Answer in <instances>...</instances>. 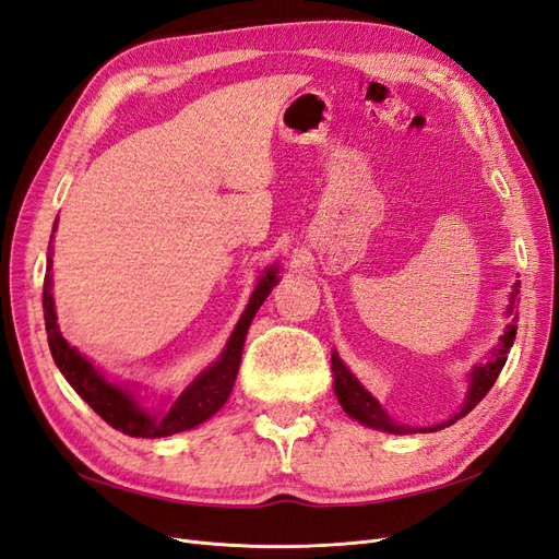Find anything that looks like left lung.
Segmentation results:
<instances>
[{"label":"left lung","mask_w":559,"mask_h":559,"mask_svg":"<svg viewBox=\"0 0 559 559\" xmlns=\"http://www.w3.org/2000/svg\"><path fill=\"white\" fill-rule=\"evenodd\" d=\"M518 286H520V282H515V286H513V294L509 298V308H506V317L513 314V302H515V296L520 294ZM515 331H518V319L513 317L511 324H506L503 335L499 337V345L492 347V352H489L487 361L473 366V370L468 373V392H466L464 403L460 405V411H456L450 419L441 421V425H431V427L399 425V421H394L392 417L384 413L380 401L373 394H370L368 389L357 380V376H354L352 370L343 364V359L337 357V352H333V357H331L333 392L337 396V403L343 405V411L352 419H357L359 425H364V427L378 429V431H384V433H431V431H441V429L454 425L456 419L466 417L485 399L489 389H492L506 359H509V349L513 347Z\"/></svg>","instance_id":"obj_1"}]
</instances>
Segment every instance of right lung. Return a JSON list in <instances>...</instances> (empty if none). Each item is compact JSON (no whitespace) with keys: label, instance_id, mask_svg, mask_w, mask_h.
<instances>
[{"label":"right lung","instance_id":"add662e5","mask_svg":"<svg viewBox=\"0 0 559 559\" xmlns=\"http://www.w3.org/2000/svg\"><path fill=\"white\" fill-rule=\"evenodd\" d=\"M56 226H58V218H56ZM56 226H53V233H56ZM50 242H53V235H50ZM50 253L46 261V277H44V321H46L50 354H53V361L60 368L64 380L72 384L74 392L86 401L109 427L132 438H163L179 431H189L224 408V403L233 392L235 378H238L247 331L251 326L253 317H257L259 308L263 306V300L280 282L277 265H267L263 270V275L259 277L257 286H253V294L247 302L240 321L235 324L228 343L224 352L216 357V361H212L189 386L183 389V392L170 403V408L148 411L142 405L138 386L118 384L109 380L103 370L93 366L91 359L83 357L76 347H72L64 341V335L60 333L56 300H53V275H50L53 259H50Z\"/></svg>","mask_w":559,"mask_h":559}]
</instances>
